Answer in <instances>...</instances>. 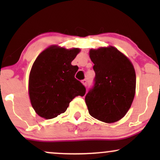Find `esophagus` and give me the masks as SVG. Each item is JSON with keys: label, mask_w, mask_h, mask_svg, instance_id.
<instances>
[{"label": "esophagus", "mask_w": 160, "mask_h": 160, "mask_svg": "<svg viewBox=\"0 0 160 160\" xmlns=\"http://www.w3.org/2000/svg\"><path fill=\"white\" fill-rule=\"evenodd\" d=\"M81 82H82V83L83 84V85L85 86H86V85H87V80H86V79H84V80H82Z\"/></svg>", "instance_id": "esophagus-1"}]
</instances>
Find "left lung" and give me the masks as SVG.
Segmentation results:
<instances>
[{"instance_id": "1", "label": "left lung", "mask_w": 160, "mask_h": 160, "mask_svg": "<svg viewBox=\"0 0 160 160\" xmlns=\"http://www.w3.org/2000/svg\"><path fill=\"white\" fill-rule=\"evenodd\" d=\"M89 56L95 77L85 97L88 111L102 122H117L126 115L135 97L136 76L132 64L113 47L91 49Z\"/></svg>"}]
</instances>
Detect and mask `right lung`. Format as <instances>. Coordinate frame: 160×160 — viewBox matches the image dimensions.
Here are the masks:
<instances>
[{"label": "right lung", "instance_id": "obj_1", "mask_svg": "<svg viewBox=\"0 0 160 160\" xmlns=\"http://www.w3.org/2000/svg\"><path fill=\"white\" fill-rule=\"evenodd\" d=\"M80 49L56 46L43 51L33 64L29 76L31 103L40 117L52 119L66 111L76 96H83L86 88L74 78L78 67L71 65Z\"/></svg>", "mask_w": 160, "mask_h": 160}]
</instances>
